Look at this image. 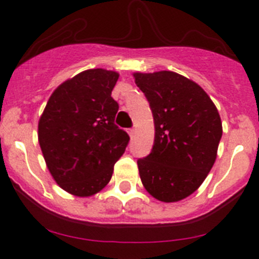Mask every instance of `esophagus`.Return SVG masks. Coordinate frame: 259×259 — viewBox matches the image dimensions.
Returning <instances> with one entry per match:
<instances>
[{"mask_svg":"<svg viewBox=\"0 0 259 259\" xmlns=\"http://www.w3.org/2000/svg\"><path fill=\"white\" fill-rule=\"evenodd\" d=\"M128 134H130L131 137H134L135 134H136V130H135V128H131V130H128Z\"/></svg>","mask_w":259,"mask_h":259,"instance_id":"1","label":"esophagus"}]
</instances>
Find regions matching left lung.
Listing matches in <instances>:
<instances>
[{
    "instance_id": "1",
    "label": "left lung",
    "mask_w": 259,
    "mask_h": 259,
    "mask_svg": "<svg viewBox=\"0 0 259 259\" xmlns=\"http://www.w3.org/2000/svg\"><path fill=\"white\" fill-rule=\"evenodd\" d=\"M135 83L149 101L154 145L139 159L143 185L162 202H178L200 188L217 159L223 128L207 93L172 71L135 72Z\"/></svg>"
}]
</instances>
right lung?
I'll list each match as a JSON object with an SVG mask.
<instances>
[{
  "label": "right lung",
  "mask_w": 259,
  "mask_h": 259,
  "mask_svg": "<svg viewBox=\"0 0 259 259\" xmlns=\"http://www.w3.org/2000/svg\"><path fill=\"white\" fill-rule=\"evenodd\" d=\"M119 74L85 70L52 93L38 120V144L48 170L63 191L89 197L105 188L130 136L114 124L111 97Z\"/></svg>",
  "instance_id": "obj_1"
}]
</instances>
